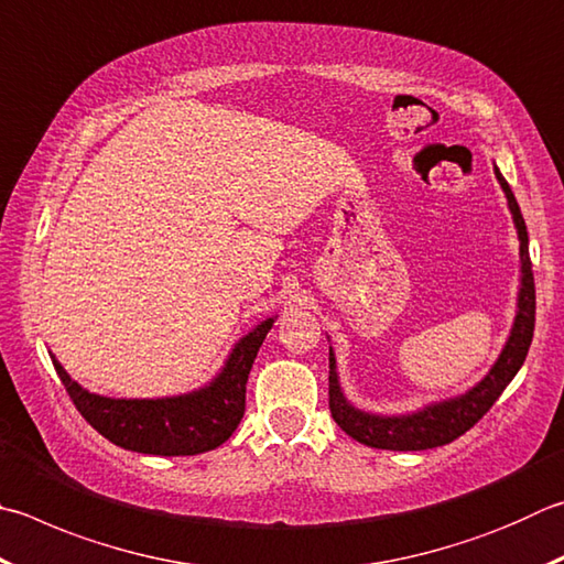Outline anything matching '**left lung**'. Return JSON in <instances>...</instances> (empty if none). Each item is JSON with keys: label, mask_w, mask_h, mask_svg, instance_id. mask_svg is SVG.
I'll use <instances>...</instances> for the list:
<instances>
[{"label": "left lung", "mask_w": 564, "mask_h": 564, "mask_svg": "<svg viewBox=\"0 0 564 564\" xmlns=\"http://www.w3.org/2000/svg\"><path fill=\"white\" fill-rule=\"evenodd\" d=\"M496 177L508 197V207L513 212L518 237H520V261H523V289L518 299V317L510 333L506 350L500 352L498 362L490 375L478 387L470 389L468 394L452 399V402L434 404L424 412L412 416H372L357 412L355 406L345 402V397L337 387L335 357L330 352V384H327V402L337 426L355 442L372 448H387V452H424V448H436L452 444L454 438L466 434L470 426L478 424L496 399L503 394V389L518 375L520 365L525 362L528 347L532 343V330H535V279H532V261L528 251V229L525 219L520 214L518 202L510 192L508 182L496 170Z\"/></svg>", "instance_id": "left-lung-1"}]
</instances>
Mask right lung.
Wrapping results in <instances>:
<instances>
[{
  "label": "right lung",
  "mask_w": 564,
  "mask_h": 564,
  "mask_svg": "<svg viewBox=\"0 0 564 564\" xmlns=\"http://www.w3.org/2000/svg\"><path fill=\"white\" fill-rule=\"evenodd\" d=\"M273 317L234 347L227 367L207 389L175 399H108L86 392L54 360L80 416L120 448L152 456H194L221 446L247 406V380Z\"/></svg>",
  "instance_id": "add662e5"
}]
</instances>
